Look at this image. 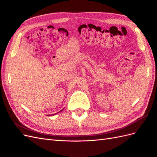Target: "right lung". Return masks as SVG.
Returning <instances> with one entry per match:
<instances>
[{
    "label": "right lung",
    "instance_id": "1",
    "mask_svg": "<svg viewBox=\"0 0 157 157\" xmlns=\"http://www.w3.org/2000/svg\"><path fill=\"white\" fill-rule=\"evenodd\" d=\"M62 110H63V109H62ZM62 110H61V111H62Z\"/></svg>",
    "mask_w": 157,
    "mask_h": 157
}]
</instances>
